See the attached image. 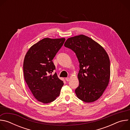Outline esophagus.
Segmentation results:
<instances>
[{
	"instance_id": "obj_1",
	"label": "esophagus",
	"mask_w": 130,
	"mask_h": 130,
	"mask_svg": "<svg viewBox=\"0 0 130 130\" xmlns=\"http://www.w3.org/2000/svg\"><path fill=\"white\" fill-rule=\"evenodd\" d=\"M65 80H66V81H67L68 82V81H69L70 80V78H66Z\"/></svg>"
}]
</instances>
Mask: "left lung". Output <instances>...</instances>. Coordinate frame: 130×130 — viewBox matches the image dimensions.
Here are the masks:
<instances>
[{
  "mask_svg": "<svg viewBox=\"0 0 130 130\" xmlns=\"http://www.w3.org/2000/svg\"><path fill=\"white\" fill-rule=\"evenodd\" d=\"M64 46L76 53L80 63L79 85L75 90L77 97L86 103L97 100L110 79V61L107 52L97 42L83 34L68 38Z\"/></svg>",
  "mask_w": 130,
  "mask_h": 130,
  "instance_id": "obj_1",
  "label": "left lung"
}]
</instances>
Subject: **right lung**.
<instances>
[{
	"mask_svg": "<svg viewBox=\"0 0 130 130\" xmlns=\"http://www.w3.org/2000/svg\"><path fill=\"white\" fill-rule=\"evenodd\" d=\"M65 41V38L43 39L32 45L25 55L24 78L33 96L39 102L49 103L60 95L64 83L57 73L51 74L55 69L52 60Z\"/></svg>",
	"mask_w": 130,
	"mask_h": 130,
	"instance_id": "add662e5",
	"label": "right lung"
}]
</instances>
